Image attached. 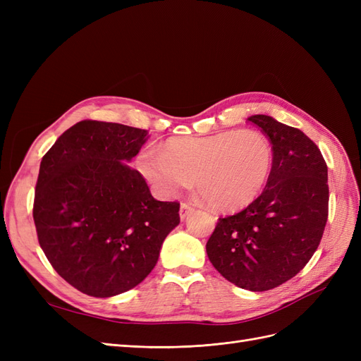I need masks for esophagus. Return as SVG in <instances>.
Instances as JSON below:
<instances>
[{
  "label": "esophagus",
  "instance_id": "esophagus-1",
  "mask_svg": "<svg viewBox=\"0 0 361 361\" xmlns=\"http://www.w3.org/2000/svg\"><path fill=\"white\" fill-rule=\"evenodd\" d=\"M194 211V207L188 203H180V211H179V215H180V220H185L191 212Z\"/></svg>",
  "mask_w": 361,
  "mask_h": 361
}]
</instances>
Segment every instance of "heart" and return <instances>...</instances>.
<instances>
[{
	"mask_svg": "<svg viewBox=\"0 0 361 361\" xmlns=\"http://www.w3.org/2000/svg\"><path fill=\"white\" fill-rule=\"evenodd\" d=\"M274 164L271 141L259 130H226L204 137L169 138L157 149H143L135 166L164 195H174L194 180L212 209L235 212L264 191Z\"/></svg>",
	"mask_w": 361,
	"mask_h": 361,
	"instance_id": "heart-1",
	"label": "heart"
}]
</instances>
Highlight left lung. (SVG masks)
Returning <instances> with one entry per match:
<instances>
[{"label": "left lung", "mask_w": 361, "mask_h": 361, "mask_svg": "<svg viewBox=\"0 0 361 361\" xmlns=\"http://www.w3.org/2000/svg\"><path fill=\"white\" fill-rule=\"evenodd\" d=\"M248 120L271 141V176L244 211L218 218L206 253L226 280L264 292L297 276L318 248L329 216V169L302 130L265 114Z\"/></svg>", "instance_id": "8db88e82"}]
</instances>
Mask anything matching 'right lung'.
I'll return each mask as SVG.
<instances>
[{"mask_svg": "<svg viewBox=\"0 0 361 361\" xmlns=\"http://www.w3.org/2000/svg\"><path fill=\"white\" fill-rule=\"evenodd\" d=\"M147 130L82 120L42 158L35 218L39 244L69 285L108 298L140 285L180 221L178 202L152 197L130 169Z\"/></svg>", "mask_w": 361, "mask_h": 361, "instance_id": "obj_1", "label": "right lung"}]
</instances>
